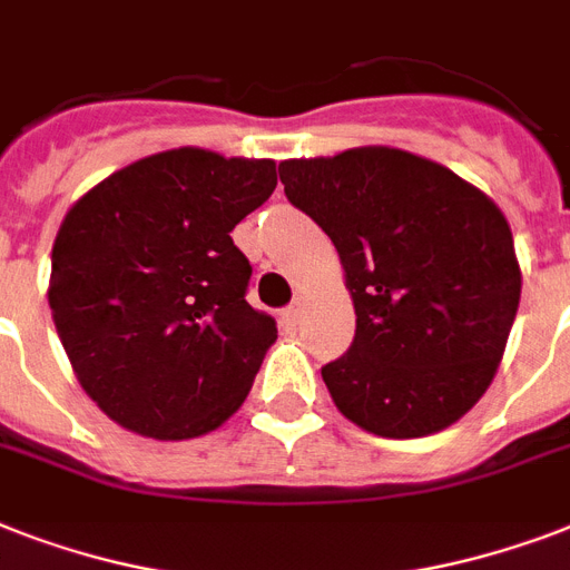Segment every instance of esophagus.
Returning <instances> with one entry per match:
<instances>
[{
	"instance_id": "esophagus-1",
	"label": "esophagus",
	"mask_w": 570,
	"mask_h": 570,
	"mask_svg": "<svg viewBox=\"0 0 570 570\" xmlns=\"http://www.w3.org/2000/svg\"><path fill=\"white\" fill-rule=\"evenodd\" d=\"M302 313H304V304L302 302H293L284 311V320L289 322V325H298V322H302Z\"/></svg>"
}]
</instances>
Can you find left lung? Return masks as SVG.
Here are the masks:
<instances>
[{
    "mask_svg": "<svg viewBox=\"0 0 570 570\" xmlns=\"http://www.w3.org/2000/svg\"><path fill=\"white\" fill-rule=\"evenodd\" d=\"M289 204L328 233L355 340L322 366L340 414L379 438L452 425L494 381L521 302L505 215L450 168L396 147L277 165Z\"/></svg>",
    "mask_w": 570,
    "mask_h": 570,
    "instance_id": "1",
    "label": "left lung"
}]
</instances>
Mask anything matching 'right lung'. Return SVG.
<instances>
[{
  "label": "right lung",
  "instance_id": "1",
  "mask_svg": "<svg viewBox=\"0 0 570 570\" xmlns=\"http://www.w3.org/2000/svg\"><path fill=\"white\" fill-rule=\"evenodd\" d=\"M275 186L272 159L180 147L70 206L49 307L76 379L118 425L186 441L239 411L277 328L245 302L250 263L230 230Z\"/></svg>",
  "mask_w": 570,
  "mask_h": 570
}]
</instances>
